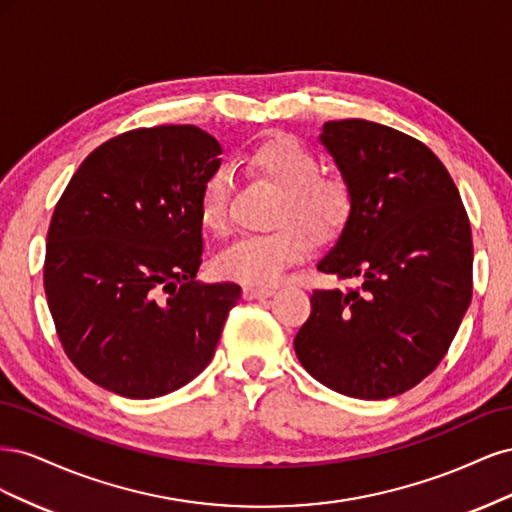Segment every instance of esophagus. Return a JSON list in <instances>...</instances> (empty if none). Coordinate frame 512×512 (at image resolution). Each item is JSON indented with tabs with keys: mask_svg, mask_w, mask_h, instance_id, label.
Segmentation results:
<instances>
[{
	"mask_svg": "<svg viewBox=\"0 0 512 512\" xmlns=\"http://www.w3.org/2000/svg\"><path fill=\"white\" fill-rule=\"evenodd\" d=\"M275 290L273 288H256V286H245L243 288V299L245 301H254V299H262V297H271Z\"/></svg>",
	"mask_w": 512,
	"mask_h": 512,
	"instance_id": "obj_1",
	"label": "esophagus"
}]
</instances>
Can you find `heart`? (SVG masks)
<instances>
[{"mask_svg":"<svg viewBox=\"0 0 512 512\" xmlns=\"http://www.w3.org/2000/svg\"><path fill=\"white\" fill-rule=\"evenodd\" d=\"M250 173L280 192L271 232L237 239L215 258V271L247 286L282 280L312 247V236L327 243L342 235L354 211V188L339 173H320L318 153L292 134H277L256 145L245 158ZM232 185L224 168L205 179L198 200L200 224L213 235L230 226Z\"/></svg>","mask_w":512,"mask_h":512,"instance_id":"b5f03b06","label":"heart"}]
</instances>
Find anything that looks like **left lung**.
I'll use <instances>...</instances> for the list:
<instances>
[{
	"mask_svg": "<svg viewBox=\"0 0 512 512\" xmlns=\"http://www.w3.org/2000/svg\"><path fill=\"white\" fill-rule=\"evenodd\" d=\"M320 138L352 183L354 211L318 269L361 286L316 288L294 352L337 393L395 397L440 365L472 301L468 213L446 166L414 136L342 119Z\"/></svg>",
	"mask_w": 512,
	"mask_h": 512,
	"instance_id": "left-lung-1",
	"label": "left lung"
}]
</instances>
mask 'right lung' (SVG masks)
<instances>
[{
    "instance_id": "1",
    "label": "right lung",
    "mask_w": 512,
    "mask_h": 512,
    "mask_svg": "<svg viewBox=\"0 0 512 512\" xmlns=\"http://www.w3.org/2000/svg\"><path fill=\"white\" fill-rule=\"evenodd\" d=\"M220 143L196 126L123 132L83 160L57 200L44 292L61 348L85 378L130 399L181 389L218 348L241 299L198 284L200 190Z\"/></svg>"
}]
</instances>
